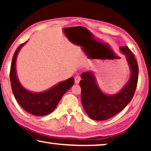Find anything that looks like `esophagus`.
I'll return each mask as SVG.
<instances>
[{
	"mask_svg": "<svg viewBox=\"0 0 151 151\" xmlns=\"http://www.w3.org/2000/svg\"><path fill=\"white\" fill-rule=\"evenodd\" d=\"M80 80H81V78H80V76H76L75 77V83L76 84H79Z\"/></svg>",
	"mask_w": 151,
	"mask_h": 151,
	"instance_id": "34e87169",
	"label": "esophagus"
}]
</instances>
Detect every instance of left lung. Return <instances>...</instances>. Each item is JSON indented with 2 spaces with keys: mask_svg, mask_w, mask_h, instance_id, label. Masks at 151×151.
Here are the masks:
<instances>
[{
  "mask_svg": "<svg viewBox=\"0 0 151 151\" xmlns=\"http://www.w3.org/2000/svg\"><path fill=\"white\" fill-rule=\"evenodd\" d=\"M119 51L125 55L131 74L129 81L117 93L109 95L103 92L92 71L81 74L82 104L86 114L94 120H106L117 115L129 104L135 93L139 72L137 61L127 46L120 47Z\"/></svg>",
  "mask_w": 151,
  "mask_h": 151,
  "instance_id": "obj_1",
  "label": "left lung"
}]
</instances>
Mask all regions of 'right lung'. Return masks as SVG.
I'll list each match as a JSON object with an SVG mask.
<instances>
[{
    "label": "right lung",
    "instance_id": "right-lung-1",
    "mask_svg": "<svg viewBox=\"0 0 151 151\" xmlns=\"http://www.w3.org/2000/svg\"><path fill=\"white\" fill-rule=\"evenodd\" d=\"M27 42V41L18 47L12 58L9 74L12 92L24 111L36 116H45L55 110L63 95L73 85L74 78H70L60 82L42 92H33L26 89L18 80L16 65L18 53Z\"/></svg>",
    "mask_w": 151,
    "mask_h": 151
}]
</instances>
